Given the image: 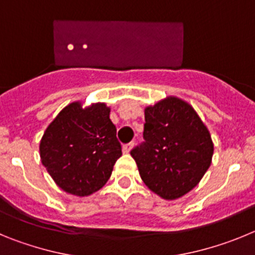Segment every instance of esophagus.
Returning <instances> with one entry per match:
<instances>
[{
  "mask_svg": "<svg viewBox=\"0 0 255 255\" xmlns=\"http://www.w3.org/2000/svg\"><path fill=\"white\" fill-rule=\"evenodd\" d=\"M132 147H134V143H128V144H125V145H124V147H123L124 153H129L130 150L132 149Z\"/></svg>",
  "mask_w": 255,
  "mask_h": 255,
  "instance_id": "34e87169",
  "label": "esophagus"
}]
</instances>
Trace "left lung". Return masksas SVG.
<instances>
[{"mask_svg": "<svg viewBox=\"0 0 255 255\" xmlns=\"http://www.w3.org/2000/svg\"><path fill=\"white\" fill-rule=\"evenodd\" d=\"M144 143L130 152L144 184L166 200L181 198L211 166L213 141L185 101L167 97L144 110Z\"/></svg>", "mask_w": 255, "mask_h": 255, "instance_id": "1", "label": "left lung"}]
</instances>
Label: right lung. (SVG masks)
Segmentation results:
<instances>
[{"mask_svg": "<svg viewBox=\"0 0 255 255\" xmlns=\"http://www.w3.org/2000/svg\"><path fill=\"white\" fill-rule=\"evenodd\" d=\"M110 112L106 103H70L40 139L42 164L69 194L88 197L103 188L123 154Z\"/></svg>", "mask_w": 255, "mask_h": 255, "instance_id": "1", "label": "right lung"}]
</instances>
